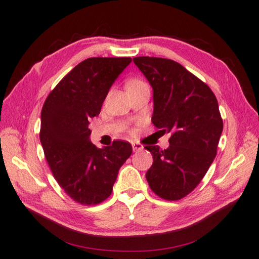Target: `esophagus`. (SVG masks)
<instances>
[{
    "label": "esophagus",
    "instance_id": "esophagus-1",
    "mask_svg": "<svg viewBox=\"0 0 259 259\" xmlns=\"http://www.w3.org/2000/svg\"><path fill=\"white\" fill-rule=\"evenodd\" d=\"M143 148H144V147H143L142 144H139V143H133V150H134V152L142 151Z\"/></svg>",
    "mask_w": 259,
    "mask_h": 259
}]
</instances>
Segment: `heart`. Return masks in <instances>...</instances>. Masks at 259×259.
<instances>
[{
    "instance_id": "obj_1",
    "label": "heart",
    "mask_w": 259,
    "mask_h": 259,
    "mask_svg": "<svg viewBox=\"0 0 259 259\" xmlns=\"http://www.w3.org/2000/svg\"><path fill=\"white\" fill-rule=\"evenodd\" d=\"M136 82H138V81H136ZM131 83H135V82H131Z\"/></svg>"
}]
</instances>
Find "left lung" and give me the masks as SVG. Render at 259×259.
<instances>
[{
    "label": "left lung",
    "mask_w": 259,
    "mask_h": 259,
    "mask_svg": "<svg viewBox=\"0 0 259 259\" xmlns=\"http://www.w3.org/2000/svg\"><path fill=\"white\" fill-rule=\"evenodd\" d=\"M134 63L153 88V124L171 134L166 150L145 146L153 155L148 185L162 199L181 200L199 185L217 154L223 120L216 96L177 61L135 57Z\"/></svg>",
    "instance_id": "left-lung-1"
}]
</instances>
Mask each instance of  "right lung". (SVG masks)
I'll return each mask as SVG.
<instances>
[{"label": "right lung", "mask_w": 259, "mask_h": 259, "mask_svg": "<svg viewBox=\"0 0 259 259\" xmlns=\"http://www.w3.org/2000/svg\"><path fill=\"white\" fill-rule=\"evenodd\" d=\"M130 63V57L81 61L61 78L42 107L40 140L45 156L59 186L77 203L94 205L106 200L121 165L133 153L124 140L98 148L90 142L88 126Z\"/></svg>", "instance_id": "obj_1"}]
</instances>
